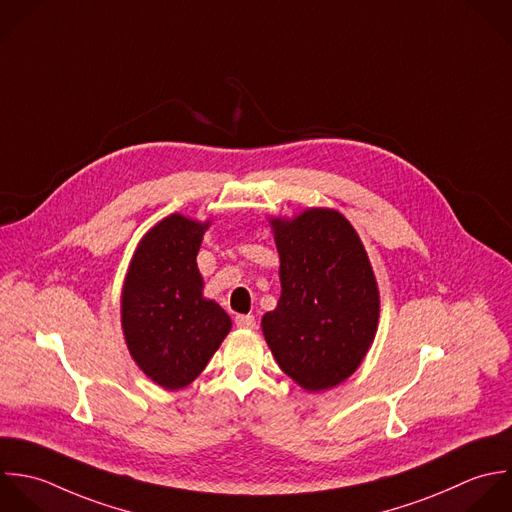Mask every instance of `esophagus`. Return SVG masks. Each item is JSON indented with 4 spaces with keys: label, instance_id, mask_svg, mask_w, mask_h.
Segmentation results:
<instances>
[{
    "label": "esophagus",
    "instance_id": "esophagus-1",
    "mask_svg": "<svg viewBox=\"0 0 512 512\" xmlns=\"http://www.w3.org/2000/svg\"><path fill=\"white\" fill-rule=\"evenodd\" d=\"M235 325L239 329H253L255 327V317L253 315H237Z\"/></svg>",
    "mask_w": 512,
    "mask_h": 512
}]
</instances>
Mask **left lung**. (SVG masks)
<instances>
[{"label":"left lung","mask_w":512,"mask_h":512,"mask_svg":"<svg viewBox=\"0 0 512 512\" xmlns=\"http://www.w3.org/2000/svg\"><path fill=\"white\" fill-rule=\"evenodd\" d=\"M281 297L265 313V339L281 367L307 391H325L361 365L379 321V291L351 223L331 209L273 219Z\"/></svg>","instance_id":"obj_1"}]
</instances>
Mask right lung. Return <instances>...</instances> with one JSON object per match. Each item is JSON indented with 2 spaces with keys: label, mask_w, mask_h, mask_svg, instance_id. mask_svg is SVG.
<instances>
[{
  "label": "right lung",
  "mask_w": 512,
  "mask_h": 512,
  "mask_svg": "<svg viewBox=\"0 0 512 512\" xmlns=\"http://www.w3.org/2000/svg\"><path fill=\"white\" fill-rule=\"evenodd\" d=\"M209 223L169 215L139 243L121 297V323L139 369L165 389L195 381L231 329L229 315L203 299L197 251Z\"/></svg>",
  "instance_id": "right-lung-1"
}]
</instances>
